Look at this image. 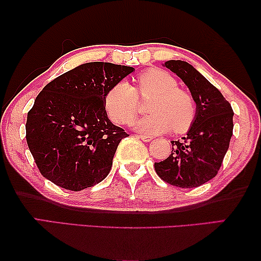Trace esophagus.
<instances>
[{
    "label": "esophagus",
    "mask_w": 261,
    "mask_h": 261,
    "mask_svg": "<svg viewBox=\"0 0 261 261\" xmlns=\"http://www.w3.org/2000/svg\"><path fill=\"white\" fill-rule=\"evenodd\" d=\"M138 138H140L141 140L145 141V142H149V141H151L152 139H153V138L151 137V135H142V134H139Z\"/></svg>",
    "instance_id": "obj_1"
}]
</instances>
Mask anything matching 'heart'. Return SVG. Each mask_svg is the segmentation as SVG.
<instances>
[{
  "mask_svg": "<svg viewBox=\"0 0 261 261\" xmlns=\"http://www.w3.org/2000/svg\"><path fill=\"white\" fill-rule=\"evenodd\" d=\"M140 95L153 94L148 105L151 114L135 120L133 127L145 134H159L173 129H189L196 116V103L190 92L178 88L172 74L151 69L137 78ZM105 108L116 123H128L138 113V96L127 82H119L105 96Z\"/></svg>",
  "mask_w": 261,
  "mask_h": 261,
  "instance_id": "1",
  "label": "heart"
}]
</instances>
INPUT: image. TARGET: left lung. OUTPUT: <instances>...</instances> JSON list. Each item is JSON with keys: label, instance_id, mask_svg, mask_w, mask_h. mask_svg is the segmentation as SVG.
Listing matches in <instances>:
<instances>
[{"label": "left lung", "instance_id": "1", "mask_svg": "<svg viewBox=\"0 0 261 261\" xmlns=\"http://www.w3.org/2000/svg\"><path fill=\"white\" fill-rule=\"evenodd\" d=\"M163 66L176 73L189 88L196 103V116L181 140L171 141L169 158L154 163L164 181L184 189L197 188L213 179L222 165L233 135V109L204 76L183 60Z\"/></svg>", "mask_w": 261, "mask_h": 261}]
</instances>
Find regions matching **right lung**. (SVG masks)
I'll return each instance as SVG.
<instances>
[{
  "label": "right lung",
  "instance_id": "1",
  "mask_svg": "<svg viewBox=\"0 0 261 261\" xmlns=\"http://www.w3.org/2000/svg\"><path fill=\"white\" fill-rule=\"evenodd\" d=\"M134 71L112 63H85L46 85L27 114L26 139L46 179L72 191L108 176L128 134L108 119L105 96Z\"/></svg>",
  "mask_w": 261,
  "mask_h": 261
}]
</instances>
